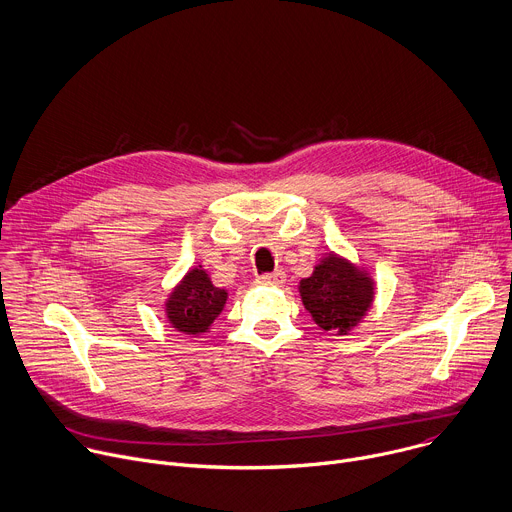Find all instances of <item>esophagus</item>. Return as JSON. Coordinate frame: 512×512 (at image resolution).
I'll return each mask as SVG.
<instances>
[{"label":"esophagus","mask_w":512,"mask_h":512,"mask_svg":"<svg viewBox=\"0 0 512 512\" xmlns=\"http://www.w3.org/2000/svg\"><path fill=\"white\" fill-rule=\"evenodd\" d=\"M283 281H285V273H283V271L257 275V283H263V285H281Z\"/></svg>","instance_id":"1"}]
</instances>
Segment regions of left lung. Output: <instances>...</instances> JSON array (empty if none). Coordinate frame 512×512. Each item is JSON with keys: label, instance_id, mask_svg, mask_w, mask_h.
<instances>
[{"label": "left lung", "instance_id": "1", "mask_svg": "<svg viewBox=\"0 0 512 512\" xmlns=\"http://www.w3.org/2000/svg\"><path fill=\"white\" fill-rule=\"evenodd\" d=\"M305 309L325 331L346 333L368 311L374 285L372 279L352 263L329 255L311 277L299 285Z\"/></svg>", "mask_w": 512, "mask_h": 512}]
</instances>
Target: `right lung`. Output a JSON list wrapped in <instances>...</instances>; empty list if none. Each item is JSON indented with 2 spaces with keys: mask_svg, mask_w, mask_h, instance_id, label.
I'll list each match as a JSON object with an SVG mask.
<instances>
[{
  "mask_svg": "<svg viewBox=\"0 0 512 512\" xmlns=\"http://www.w3.org/2000/svg\"><path fill=\"white\" fill-rule=\"evenodd\" d=\"M227 291L211 283L201 269L187 273L183 283L170 293L166 301V317L181 333H205L215 317L223 311Z\"/></svg>",
  "mask_w": 512,
  "mask_h": 512,
  "instance_id": "obj_1",
  "label": "right lung"
}]
</instances>
